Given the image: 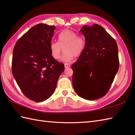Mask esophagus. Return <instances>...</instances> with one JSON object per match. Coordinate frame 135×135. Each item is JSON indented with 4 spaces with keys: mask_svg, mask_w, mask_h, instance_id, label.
Here are the masks:
<instances>
[{
    "mask_svg": "<svg viewBox=\"0 0 135 135\" xmlns=\"http://www.w3.org/2000/svg\"><path fill=\"white\" fill-rule=\"evenodd\" d=\"M64 66H65V68H69L70 67V65L68 64H64Z\"/></svg>",
    "mask_w": 135,
    "mask_h": 135,
    "instance_id": "esophagus-1",
    "label": "esophagus"
}]
</instances>
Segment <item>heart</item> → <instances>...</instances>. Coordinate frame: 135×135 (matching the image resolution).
<instances>
[{"instance_id":"obj_1","label":"heart","mask_w":135,"mask_h":135,"mask_svg":"<svg viewBox=\"0 0 135 135\" xmlns=\"http://www.w3.org/2000/svg\"><path fill=\"white\" fill-rule=\"evenodd\" d=\"M85 45V40L82 37L77 36L73 31L67 30L59 34L58 42H51L49 47L51 56L56 60L60 58L62 48H64V52L61 61L69 62L73 61L75 56L81 55L84 50Z\"/></svg>"}]
</instances>
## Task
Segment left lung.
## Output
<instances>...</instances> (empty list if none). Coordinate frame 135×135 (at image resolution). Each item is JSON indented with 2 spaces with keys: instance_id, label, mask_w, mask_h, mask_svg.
<instances>
[{
  "instance_id": "left-lung-1",
  "label": "left lung",
  "mask_w": 135,
  "mask_h": 135,
  "mask_svg": "<svg viewBox=\"0 0 135 135\" xmlns=\"http://www.w3.org/2000/svg\"><path fill=\"white\" fill-rule=\"evenodd\" d=\"M85 45L71 66L73 85L79 97L93 100L105 96L119 69L118 49L113 37L98 24L84 25L80 30Z\"/></svg>"
}]
</instances>
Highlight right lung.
<instances>
[{
  "instance_id": "right-lung-1",
  "label": "right lung",
  "mask_w": 135,
  "mask_h": 135,
  "mask_svg": "<svg viewBox=\"0 0 135 135\" xmlns=\"http://www.w3.org/2000/svg\"><path fill=\"white\" fill-rule=\"evenodd\" d=\"M54 25L39 24L20 38L13 52V75L24 95L42 102L52 95L64 65L52 57L50 50Z\"/></svg>"
}]
</instances>
